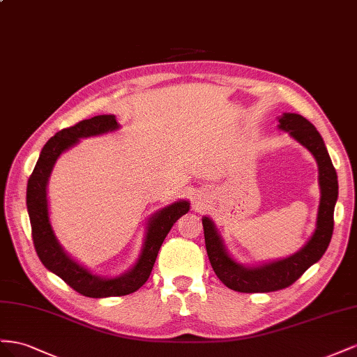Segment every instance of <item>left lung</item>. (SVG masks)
I'll list each match as a JSON object with an SVG mask.
<instances>
[{"label":"left lung","instance_id":"1","mask_svg":"<svg viewBox=\"0 0 357 357\" xmlns=\"http://www.w3.org/2000/svg\"><path fill=\"white\" fill-rule=\"evenodd\" d=\"M278 128L287 131L293 139L307 148L319 165L321 196L317 224L310 241L293 256L251 268L243 266L230 257L215 224L211 218L203 217L202 224L211 266L224 286L241 293H268L291 286L305 271L321 259L332 239L333 209L338 199V176L329 152L317 128L302 115L284 114L278 118Z\"/></svg>","mask_w":357,"mask_h":357}]
</instances>
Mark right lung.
<instances>
[{
	"label": "right lung",
	"instance_id": "1",
	"mask_svg": "<svg viewBox=\"0 0 357 357\" xmlns=\"http://www.w3.org/2000/svg\"><path fill=\"white\" fill-rule=\"evenodd\" d=\"M118 128L119 126L114 115H98L58 131L54 137L47 140V144L40 152L37 165L26 185V208L38 259L42 260L46 269L58 275L71 289L88 298L126 296V294L139 290L149 278L161 243L172 226L190 211V203L187 200H179L155 212L149 218L145 242L137 261L121 277L101 278L98 275L91 273L82 264L68 256L64 248L59 245L49 221L46 188L50 172H52L58 157L68 148L75 146L79 139L105 135Z\"/></svg>",
	"mask_w": 357,
	"mask_h": 357
}]
</instances>
